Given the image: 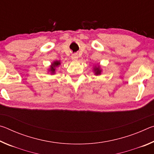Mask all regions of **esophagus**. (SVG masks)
Segmentation results:
<instances>
[{"instance_id":"obj_1","label":"esophagus","mask_w":154,"mask_h":154,"mask_svg":"<svg viewBox=\"0 0 154 154\" xmlns=\"http://www.w3.org/2000/svg\"><path fill=\"white\" fill-rule=\"evenodd\" d=\"M78 58H79V57H78L77 54H72V56H71L72 60H77L78 59Z\"/></svg>"}]
</instances>
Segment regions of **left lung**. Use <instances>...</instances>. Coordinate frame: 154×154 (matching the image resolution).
<instances>
[{
	"mask_svg": "<svg viewBox=\"0 0 154 154\" xmlns=\"http://www.w3.org/2000/svg\"><path fill=\"white\" fill-rule=\"evenodd\" d=\"M101 69H100V66H95L94 68V74L96 75H100L101 73Z\"/></svg>",
	"mask_w": 154,
	"mask_h": 154,
	"instance_id": "left-lung-1",
	"label": "left lung"
}]
</instances>
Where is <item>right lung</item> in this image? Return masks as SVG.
<instances>
[{
    "label": "right lung",
    "instance_id": "obj_1",
    "mask_svg": "<svg viewBox=\"0 0 154 154\" xmlns=\"http://www.w3.org/2000/svg\"><path fill=\"white\" fill-rule=\"evenodd\" d=\"M59 65H60V61H54L53 63L51 64V65L50 66V69H49V71L51 72V74H54L55 73V71H56V67L58 66Z\"/></svg>",
    "mask_w": 154,
    "mask_h": 154
}]
</instances>
